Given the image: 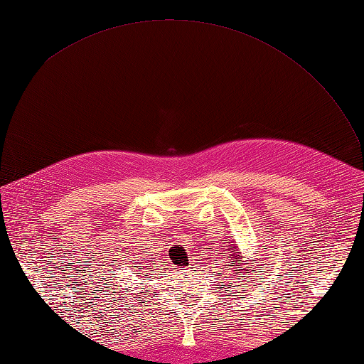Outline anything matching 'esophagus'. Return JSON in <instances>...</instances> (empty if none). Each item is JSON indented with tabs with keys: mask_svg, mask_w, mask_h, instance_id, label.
I'll use <instances>...</instances> for the list:
<instances>
[{
	"mask_svg": "<svg viewBox=\"0 0 364 364\" xmlns=\"http://www.w3.org/2000/svg\"><path fill=\"white\" fill-rule=\"evenodd\" d=\"M191 267H196V266H191ZM191 267H189V269L184 267V269H183V272H184V274H189V272H192V269H191Z\"/></svg>",
	"mask_w": 364,
	"mask_h": 364,
	"instance_id": "1",
	"label": "esophagus"
}]
</instances>
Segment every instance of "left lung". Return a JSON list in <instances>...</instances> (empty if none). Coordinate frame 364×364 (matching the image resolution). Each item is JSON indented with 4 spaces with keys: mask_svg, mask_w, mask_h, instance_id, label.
I'll return each mask as SVG.
<instances>
[{
    "mask_svg": "<svg viewBox=\"0 0 364 364\" xmlns=\"http://www.w3.org/2000/svg\"><path fill=\"white\" fill-rule=\"evenodd\" d=\"M228 247V245H227ZM230 249H231V252H230V258H233V261H230L231 262V264H235V266H244V264H249V262H244V261H241V259H239V252H236V247L235 245H230ZM223 258H225V255H223ZM252 264H253V262H252ZM236 269V272H233V274H237V275H241L242 278H241V280L242 282H245V275H249L250 272H245V274H242V272H239V270H244V269H237V267H235ZM231 270V269H230ZM231 278H233V275H230ZM231 286V284H230ZM225 288H227V286H225Z\"/></svg>",
    "mask_w": 364,
    "mask_h": 364,
    "instance_id": "1",
    "label": "left lung"
}]
</instances>
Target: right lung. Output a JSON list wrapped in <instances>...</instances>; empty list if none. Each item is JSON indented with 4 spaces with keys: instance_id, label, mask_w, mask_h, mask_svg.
I'll return each instance as SVG.
<instances>
[{
    "instance_id": "1",
    "label": "right lung",
    "mask_w": 364,
    "mask_h": 364,
    "mask_svg": "<svg viewBox=\"0 0 364 364\" xmlns=\"http://www.w3.org/2000/svg\"><path fill=\"white\" fill-rule=\"evenodd\" d=\"M134 267H139V269H144L142 266H134ZM127 291H128V289H127Z\"/></svg>"
}]
</instances>
